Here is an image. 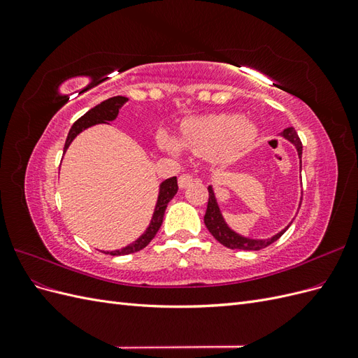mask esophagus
<instances>
[{
	"instance_id": "obj_1",
	"label": "esophagus",
	"mask_w": 358,
	"mask_h": 358,
	"mask_svg": "<svg viewBox=\"0 0 358 358\" xmlns=\"http://www.w3.org/2000/svg\"><path fill=\"white\" fill-rule=\"evenodd\" d=\"M192 176L191 175H188V173H185V175H180V178H179V187L180 188H187L189 183H192Z\"/></svg>"
}]
</instances>
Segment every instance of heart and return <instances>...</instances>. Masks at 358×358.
I'll return each instance as SVG.
<instances>
[{"mask_svg":"<svg viewBox=\"0 0 358 358\" xmlns=\"http://www.w3.org/2000/svg\"><path fill=\"white\" fill-rule=\"evenodd\" d=\"M255 136V127L239 115H208L185 122L180 143L169 134H161L159 143L173 155L182 154V144L194 155L213 157L220 164H229L254 142Z\"/></svg>","mask_w":358,"mask_h":358,"instance_id":"heart-1","label":"heart"}]
</instances>
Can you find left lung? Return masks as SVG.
Wrapping results in <instances>:
<instances>
[{"label":"left lung","mask_w":358,"mask_h":358,"mask_svg":"<svg viewBox=\"0 0 358 358\" xmlns=\"http://www.w3.org/2000/svg\"><path fill=\"white\" fill-rule=\"evenodd\" d=\"M280 136H284L287 140L296 146L297 149V154L300 158V169H301V142L300 138L296 133V129L292 127L285 128ZM209 200H208V209H206V215H204V224L208 227V230L212 233V236L215 237L216 241L220 243H222L224 246L230 248V249H243V251H259V249L267 248L268 245H272L273 242H276L280 236H282L287 230H288V225L287 229H284L280 233L275 234L273 237H270V239L266 241H255V239H248V237H243L241 234L234 233L229 225L225 224L221 210H220V206L216 203V197H215V192L213 188L209 187Z\"/></svg>","instance_id":"1"}]
</instances>
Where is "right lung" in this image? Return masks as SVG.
I'll return each mask as SVG.
<instances>
[{"mask_svg":"<svg viewBox=\"0 0 358 358\" xmlns=\"http://www.w3.org/2000/svg\"><path fill=\"white\" fill-rule=\"evenodd\" d=\"M127 101H128L127 96H121V95L112 96V99L106 100V101L100 103L99 106L92 107L91 110H88L82 117H79L78 121H76L73 124V127L70 128V133L67 136L66 145H64V154H66V150L74 140V137L78 136L79 133H82L85 128L92 127L95 124H107V122L113 121V119H116V116L119 113V109H121V107ZM176 192H178V179H176V176H173V178L162 182L159 185V196H158V201H157L155 210H154V215H152V220H150V224L146 229V231L131 245H128L122 249H117V251H110V252L103 251V252L110 254V255H127V254L142 251L143 248H146L150 243V241L154 239L157 231L159 230V227L162 224V218H164V212L167 209V204L173 197L176 196Z\"/></svg>","mask_w":358,"mask_h":358,"instance_id":"right-lung-1","label":"right lung"}]
</instances>
